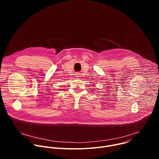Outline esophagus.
<instances>
[{"instance_id":"obj_1","label":"esophagus","mask_w":159,"mask_h":159,"mask_svg":"<svg viewBox=\"0 0 159 159\" xmlns=\"http://www.w3.org/2000/svg\"><path fill=\"white\" fill-rule=\"evenodd\" d=\"M79 74H78V73H77V74H76V75H77V77H79Z\"/></svg>"}]
</instances>
